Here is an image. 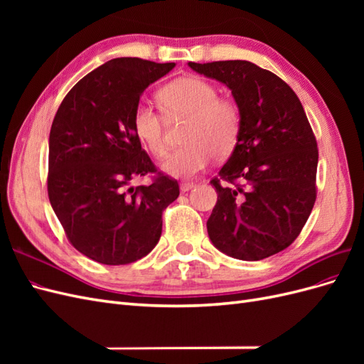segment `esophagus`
I'll use <instances>...</instances> for the list:
<instances>
[{
  "instance_id": "1",
  "label": "esophagus",
  "mask_w": 364,
  "mask_h": 364,
  "mask_svg": "<svg viewBox=\"0 0 364 364\" xmlns=\"http://www.w3.org/2000/svg\"><path fill=\"white\" fill-rule=\"evenodd\" d=\"M194 186H196V183H193V182H185V183L181 185V191H182V193H186V191L193 190Z\"/></svg>"
}]
</instances>
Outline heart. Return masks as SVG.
I'll use <instances>...</instances> for the list:
<instances>
[{
  "mask_svg": "<svg viewBox=\"0 0 364 364\" xmlns=\"http://www.w3.org/2000/svg\"><path fill=\"white\" fill-rule=\"evenodd\" d=\"M164 114L168 118H188L183 132L185 147L173 151L162 162V170L174 178H191L213 161L234 150L240 130L241 111L232 98L218 97L217 87L200 77H181L159 92ZM139 141L155 156H164V118L155 107L141 102L132 117Z\"/></svg>",
  "mask_w": 364,
  "mask_h": 364,
  "instance_id": "heart-1",
  "label": "heart"
}]
</instances>
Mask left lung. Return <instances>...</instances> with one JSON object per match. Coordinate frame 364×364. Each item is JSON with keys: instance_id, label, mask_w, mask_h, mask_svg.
<instances>
[{"instance_id": "8db88e82", "label": "left lung", "mask_w": 364, "mask_h": 364, "mask_svg": "<svg viewBox=\"0 0 364 364\" xmlns=\"http://www.w3.org/2000/svg\"><path fill=\"white\" fill-rule=\"evenodd\" d=\"M188 67L225 83L241 111L235 149L211 181L218 199L208 235L232 258L272 257L301 234L316 202L318 150L304 107L287 83L252 62Z\"/></svg>"}]
</instances>
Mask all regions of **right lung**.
I'll list each match as a JSON object with an SVG mask.
<instances>
[{"label": "right lung", "instance_id": "right-lung-1", "mask_svg": "<svg viewBox=\"0 0 364 364\" xmlns=\"http://www.w3.org/2000/svg\"><path fill=\"white\" fill-rule=\"evenodd\" d=\"M118 58L86 74L65 95L48 144V197L70 243L106 266L130 264L158 245L162 211L179 197L178 181L158 171L134 130L146 87L174 68ZM155 173L146 187H130Z\"/></svg>", "mask_w": 364, "mask_h": 364}]
</instances>
